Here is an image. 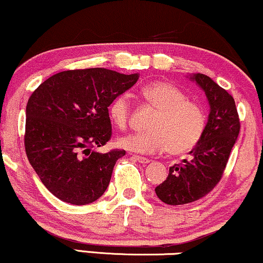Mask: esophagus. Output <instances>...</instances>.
Segmentation results:
<instances>
[{"mask_svg": "<svg viewBox=\"0 0 263 263\" xmlns=\"http://www.w3.org/2000/svg\"><path fill=\"white\" fill-rule=\"evenodd\" d=\"M132 158H133V160L138 161L139 163H144V164H146V163H148V162H150V160H148V158L142 157V156H137V155H133Z\"/></svg>", "mask_w": 263, "mask_h": 263, "instance_id": "34e87169", "label": "esophagus"}]
</instances>
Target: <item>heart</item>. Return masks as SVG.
<instances>
[{
  "label": "heart",
  "instance_id": "obj_1",
  "mask_svg": "<svg viewBox=\"0 0 263 263\" xmlns=\"http://www.w3.org/2000/svg\"><path fill=\"white\" fill-rule=\"evenodd\" d=\"M146 102L157 109L145 133H133L118 139V145L138 154L172 155L190 151L199 144L207 128V113L200 103L187 100L185 92L174 84L154 82L140 90ZM132 107L126 93H121L108 106V116L117 128L129 124Z\"/></svg>",
  "mask_w": 263,
  "mask_h": 263
}]
</instances>
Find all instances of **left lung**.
Returning <instances> with one entry per match:
<instances>
[{"label": "left lung", "instance_id": "obj_1", "mask_svg": "<svg viewBox=\"0 0 263 263\" xmlns=\"http://www.w3.org/2000/svg\"><path fill=\"white\" fill-rule=\"evenodd\" d=\"M206 93L210 115L205 134L190 151V160L170 168L156 195L167 205H184L201 199L219 183L240 130L235 101L231 93L205 74H191Z\"/></svg>", "mask_w": 263, "mask_h": 263}]
</instances>
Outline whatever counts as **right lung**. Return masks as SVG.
<instances>
[{"instance_id": "right-lung-1", "label": "right lung", "mask_w": 263, "mask_h": 263, "mask_svg": "<svg viewBox=\"0 0 263 263\" xmlns=\"http://www.w3.org/2000/svg\"><path fill=\"white\" fill-rule=\"evenodd\" d=\"M139 74L105 68L64 70L29 97L24 145L28 160L50 193L72 205L101 197L124 150L95 151L111 139L108 106Z\"/></svg>"}]
</instances>
